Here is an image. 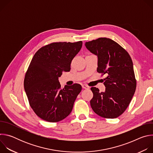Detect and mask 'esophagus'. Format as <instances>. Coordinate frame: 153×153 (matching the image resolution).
I'll list each match as a JSON object with an SVG mask.
<instances>
[{"label":"esophagus","instance_id":"obj_1","mask_svg":"<svg viewBox=\"0 0 153 153\" xmlns=\"http://www.w3.org/2000/svg\"><path fill=\"white\" fill-rule=\"evenodd\" d=\"M82 88H83V89H89L90 88V87L88 85H85V84L82 85Z\"/></svg>","mask_w":153,"mask_h":153}]
</instances>
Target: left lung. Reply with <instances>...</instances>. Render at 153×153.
<instances>
[{
    "instance_id": "left-lung-1",
    "label": "left lung",
    "mask_w": 153,
    "mask_h": 153,
    "mask_svg": "<svg viewBox=\"0 0 153 153\" xmlns=\"http://www.w3.org/2000/svg\"><path fill=\"white\" fill-rule=\"evenodd\" d=\"M85 47L97 56V71L104 79L105 91L91 87L93 110L107 119L120 116L128 106L136 88L133 64L128 52L114 40L100 37L85 43Z\"/></svg>"
}]
</instances>
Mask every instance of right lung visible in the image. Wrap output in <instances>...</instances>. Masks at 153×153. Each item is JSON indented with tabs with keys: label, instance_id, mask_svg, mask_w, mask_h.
Returning a JSON list of instances; mask_svg holds the SVG:
<instances>
[{
	"label": "right lung",
	"instance_id": "add662e5",
	"mask_svg": "<svg viewBox=\"0 0 153 153\" xmlns=\"http://www.w3.org/2000/svg\"><path fill=\"white\" fill-rule=\"evenodd\" d=\"M82 42H54L40 48L34 55L24 79V88L33 110L42 119L57 122L71 112L82 90L78 83L65 85L58 78L71 69V63L79 52Z\"/></svg>",
	"mask_w": 153,
	"mask_h": 153
}]
</instances>
